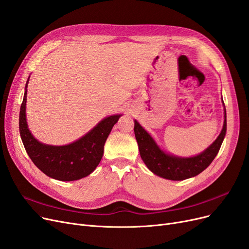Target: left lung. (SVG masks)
<instances>
[{
  "mask_svg": "<svg viewBox=\"0 0 249 249\" xmlns=\"http://www.w3.org/2000/svg\"><path fill=\"white\" fill-rule=\"evenodd\" d=\"M224 109V126L215 141L201 153L190 158L177 157L162 150L150 134L135 119V137L144 164L153 174L169 180H184L199 175L215 159L226 137L227 113L226 108Z\"/></svg>",
  "mask_w": 249,
  "mask_h": 249,
  "instance_id": "8db88e82",
  "label": "left lung"
}]
</instances>
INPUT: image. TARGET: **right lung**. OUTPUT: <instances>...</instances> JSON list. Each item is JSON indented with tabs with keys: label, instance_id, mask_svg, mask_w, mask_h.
Wrapping results in <instances>:
<instances>
[{
	"label": "right lung",
	"instance_id": "obj_1",
	"mask_svg": "<svg viewBox=\"0 0 249 249\" xmlns=\"http://www.w3.org/2000/svg\"><path fill=\"white\" fill-rule=\"evenodd\" d=\"M30 76L25 83L19 112V133L25 151L32 161L48 177L59 181H74L92 173L100 164L104 145L122 114L105 117L81 138L67 145H48L38 141L30 132L27 122V92Z\"/></svg>",
	"mask_w": 249,
	"mask_h": 249
}]
</instances>
